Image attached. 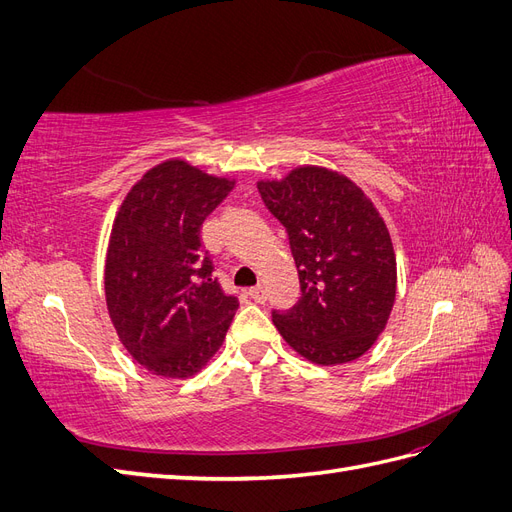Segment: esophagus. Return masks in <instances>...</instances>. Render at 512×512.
I'll return each mask as SVG.
<instances>
[{
	"label": "esophagus",
	"instance_id": "esophagus-1",
	"mask_svg": "<svg viewBox=\"0 0 512 512\" xmlns=\"http://www.w3.org/2000/svg\"><path fill=\"white\" fill-rule=\"evenodd\" d=\"M250 297L256 301V303H265L267 301V288L265 286H254V288H250Z\"/></svg>",
	"mask_w": 512,
	"mask_h": 512
}]
</instances>
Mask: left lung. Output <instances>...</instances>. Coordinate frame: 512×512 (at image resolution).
<instances>
[{
  "label": "left lung",
  "mask_w": 512,
  "mask_h": 512,
  "mask_svg": "<svg viewBox=\"0 0 512 512\" xmlns=\"http://www.w3.org/2000/svg\"><path fill=\"white\" fill-rule=\"evenodd\" d=\"M267 209L288 232L301 299L273 324L307 361L342 365L363 356L389 322L397 262L389 228L367 194L324 166L258 181Z\"/></svg>",
  "instance_id": "1"
}]
</instances>
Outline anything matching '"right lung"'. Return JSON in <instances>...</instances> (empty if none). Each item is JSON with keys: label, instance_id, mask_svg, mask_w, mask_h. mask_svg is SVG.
I'll return each instance as SVG.
<instances>
[{"label": "right lung", "instance_id": "right-lung-1", "mask_svg": "<svg viewBox=\"0 0 512 512\" xmlns=\"http://www.w3.org/2000/svg\"><path fill=\"white\" fill-rule=\"evenodd\" d=\"M235 179L173 158L149 168L115 215L104 265L106 309L136 363L190 378L220 350L239 301L222 290L200 226Z\"/></svg>", "mask_w": 512, "mask_h": 512}]
</instances>
